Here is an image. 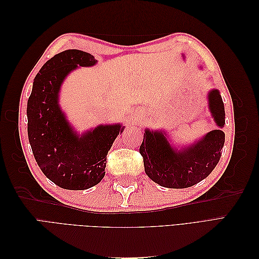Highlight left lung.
I'll use <instances>...</instances> for the list:
<instances>
[{"label":"left lung","instance_id":"left-lung-1","mask_svg":"<svg viewBox=\"0 0 259 259\" xmlns=\"http://www.w3.org/2000/svg\"><path fill=\"white\" fill-rule=\"evenodd\" d=\"M209 110L218 126L225 124V108L217 90L208 94ZM166 135V134H165ZM225 133L213 130L184 150L171 148L162 132L146 130L139 152L144 158L146 174L162 187L182 189L206 178L222 156Z\"/></svg>","mask_w":259,"mask_h":259}]
</instances>
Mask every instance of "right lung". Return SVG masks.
Wrapping results in <instances>:
<instances>
[{
	"instance_id": "right-lung-1",
	"label": "right lung",
	"mask_w": 259,
	"mask_h": 259,
	"mask_svg": "<svg viewBox=\"0 0 259 259\" xmlns=\"http://www.w3.org/2000/svg\"><path fill=\"white\" fill-rule=\"evenodd\" d=\"M97 60L79 50L55 55L36 74L28 99V137L34 159L43 174L68 190H85L105 176L108 151L124 126L99 125L77 136L58 106L65 77L77 66L90 67Z\"/></svg>"
}]
</instances>
